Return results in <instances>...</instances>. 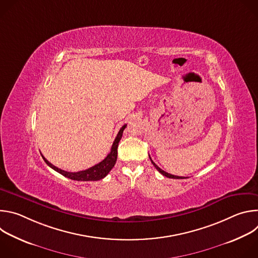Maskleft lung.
<instances>
[{"label":"left lung","mask_w":258,"mask_h":258,"mask_svg":"<svg viewBox=\"0 0 258 258\" xmlns=\"http://www.w3.org/2000/svg\"><path fill=\"white\" fill-rule=\"evenodd\" d=\"M149 157H150V156H149ZM150 160H151L152 164L155 166V168H156L161 174H163V175L166 176V177H169V178H187V177H185V176H177V175H173V174H170V173H168V172H165L164 170H162L160 167H158V166L153 162V160L151 159V157H150Z\"/></svg>","instance_id":"1"}]
</instances>
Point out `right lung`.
Here are the masks:
<instances>
[{"instance_id":"right-lung-1","label":"right lung","mask_w":258,"mask_h":258,"mask_svg":"<svg viewBox=\"0 0 258 258\" xmlns=\"http://www.w3.org/2000/svg\"><path fill=\"white\" fill-rule=\"evenodd\" d=\"M126 127V124H124L118 132L112 147H111V150H110V153L106 156V158L104 160H102L101 162H99L98 164L86 169V170H82V171H78V172H69V171H65L62 170L58 167H56L55 165H53L52 163H50L43 155V159L45 160V162L54 170H56L57 172L61 173L62 175L73 179V180H83V181H87V180H99L104 178L109 171L111 170L116 162L117 159V147H118V143L122 137V133L124 131V128Z\"/></svg>"}]
</instances>
